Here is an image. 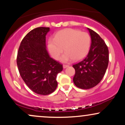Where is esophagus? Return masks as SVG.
Returning a JSON list of instances; mask_svg holds the SVG:
<instances>
[{
    "mask_svg": "<svg viewBox=\"0 0 125 125\" xmlns=\"http://www.w3.org/2000/svg\"><path fill=\"white\" fill-rule=\"evenodd\" d=\"M68 66H69L66 65V64H63V69H66V67H67Z\"/></svg>",
    "mask_w": 125,
    "mask_h": 125,
    "instance_id": "34e87169",
    "label": "esophagus"
}]
</instances>
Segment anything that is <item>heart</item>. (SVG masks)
Masks as SVG:
<instances>
[{"instance_id": "b5f03b06", "label": "heart", "mask_w": 125, "mask_h": 125, "mask_svg": "<svg viewBox=\"0 0 125 125\" xmlns=\"http://www.w3.org/2000/svg\"><path fill=\"white\" fill-rule=\"evenodd\" d=\"M90 43L91 39L87 33L68 28L58 31L54 38H50L48 47L51 56L55 60L59 59L64 49L66 52L61 61L68 62L73 59L79 61L85 57L89 51Z\"/></svg>"}]
</instances>
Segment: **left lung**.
Here are the masks:
<instances>
[{
	"mask_svg": "<svg viewBox=\"0 0 125 125\" xmlns=\"http://www.w3.org/2000/svg\"><path fill=\"white\" fill-rule=\"evenodd\" d=\"M91 38V45L87 56L73 64L75 74L73 83L79 88L89 89L96 86L104 77L109 63V51L100 36L87 28Z\"/></svg>",
	"mask_w": 125,
	"mask_h": 125,
	"instance_id": "left-lung-1",
	"label": "left lung"
}]
</instances>
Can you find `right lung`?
Returning <instances> with one entry per match:
<instances>
[{
	"instance_id": "1",
	"label": "right lung",
	"mask_w": 125,
	"mask_h": 125,
	"mask_svg": "<svg viewBox=\"0 0 125 125\" xmlns=\"http://www.w3.org/2000/svg\"><path fill=\"white\" fill-rule=\"evenodd\" d=\"M49 28L31 30L21 42L17 65L21 78L33 92L42 95L51 94L58 86L56 77L62 64L51 58L46 47Z\"/></svg>"
}]
</instances>
